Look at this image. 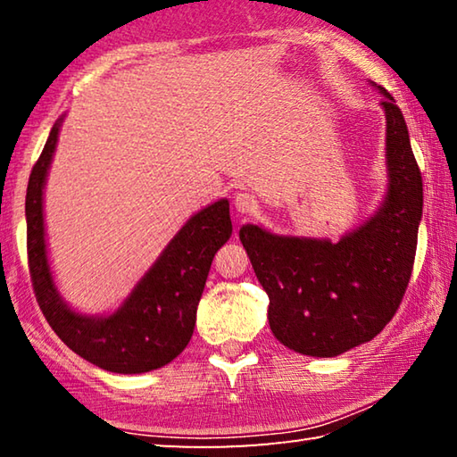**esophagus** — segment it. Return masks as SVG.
I'll list each match as a JSON object with an SVG mask.
<instances>
[{
    "label": "esophagus",
    "instance_id": "34e87169",
    "mask_svg": "<svg viewBox=\"0 0 457 457\" xmlns=\"http://www.w3.org/2000/svg\"><path fill=\"white\" fill-rule=\"evenodd\" d=\"M234 205H236L237 213H252L258 207V201L252 195V193L239 191L234 195Z\"/></svg>",
    "mask_w": 457,
    "mask_h": 457
}]
</instances>
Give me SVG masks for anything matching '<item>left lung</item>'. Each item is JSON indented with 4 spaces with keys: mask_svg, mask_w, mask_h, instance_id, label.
Wrapping results in <instances>:
<instances>
[{
    "mask_svg": "<svg viewBox=\"0 0 457 457\" xmlns=\"http://www.w3.org/2000/svg\"><path fill=\"white\" fill-rule=\"evenodd\" d=\"M386 120V195L362 226L330 239L276 236L247 223L239 239L270 298L274 337L308 357L369 343L393 319L411 278L423 181L403 112L377 87Z\"/></svg>",
    "mask_w": 457,
    "mask_h": 457,
    "instance_id": "left-lung-1",
    "label": "left lung"
}]
</instances>
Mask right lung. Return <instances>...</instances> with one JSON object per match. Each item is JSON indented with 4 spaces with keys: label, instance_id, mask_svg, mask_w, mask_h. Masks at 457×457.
Listing matches in <instances>:
<instances>
[{
    "label": "right lung",
    "instance_id": "obj_1",
    "mask_svg": "<svg viewBox=\"0 0 457 457\" xmlns=\"http://www.w3.org/2000/svg\"><path fill=\"white\" fill-rule=\"evenodd\" d=\"M62 119L52 127L28 181V264L36 300L68 349L111 373L137 375L165 367L187 346L215 252L231 236L229 201L197 212L177 231L117 311L90 316L72 311L54 284L44 231V185Z\"/></svg>",
    "mask_w": 457,
    "mask_h": 457
}]
</instances>
